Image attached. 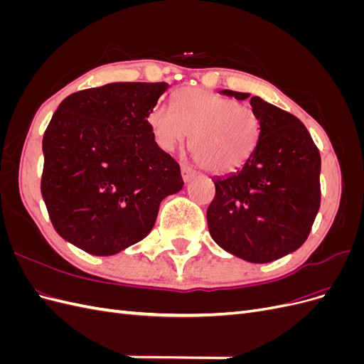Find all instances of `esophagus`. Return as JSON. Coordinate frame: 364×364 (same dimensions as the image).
<instances>
[{"mask_svg":"<svg viewBox=\"0 0 364 364\" xmlns=\"http://www.w3.org/2000/svg\"><path fill=\"white\" fill-rule=\"evenodd\" d=\"M194 176H196L194 170H191L188 165H182V178L185 182H190Z\"/></svg>","mask_w":364,"mask_h":364,"instance_id":"1","label":"esophagus"}]
</instances>
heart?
<instances>
[{"label": "heart", "instance_id": "b5f03b06", "mask_svg": "<svg viewBox=\"0 0 364 364\" xmlns=\"http://www.w3.org/2000/svg\"><path fill=\"white\" fill-rule=\"evenodd\" d=\"M149 126L158 146L173 151L190 135L188 147L202 168L228 174L249 161L257 149L261 123L247 105L202 90L183 87L174 97V109H150Z\"/></svg>", "mask_w": 364, "mask_h": 364}]
</instances>
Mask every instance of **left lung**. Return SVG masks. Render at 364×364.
<instances>
[{
	"label": "left lung",
	"instance_id": "obj_1",
	"mask_svg": "<svg viewBox=\"0 0 364 364\" xmlns=\"http://www.w3.org/2000/svg\"><path fill=\"white\" fill-rule=\"evenodd\" d=\"M261 132L255 151L235 173L214 178L209 234L234 257L262 264L299 249L321 208V153L299 118L249 92Z\"/></svg>",
	"mask_w": 364,
	"mask_h": 364
}]
</instances>
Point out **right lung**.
<instances>
[{"instance_id":"add662e5","label":"right lung","mask_w":364,"mask_h":364,"mask_svg":"<svg viewBox=\"0 0 364 364\" xmlns=\"http://www.w3.org/2000/svg\"><path fill=\"white\" fill-rule=\"evenodd\" d=\"M168 83L117 82L68 95L43 134L41 191L56 232L109 257L146 238L181 167L155 141L149 112Z\"/></svg>"}]
</instances>
